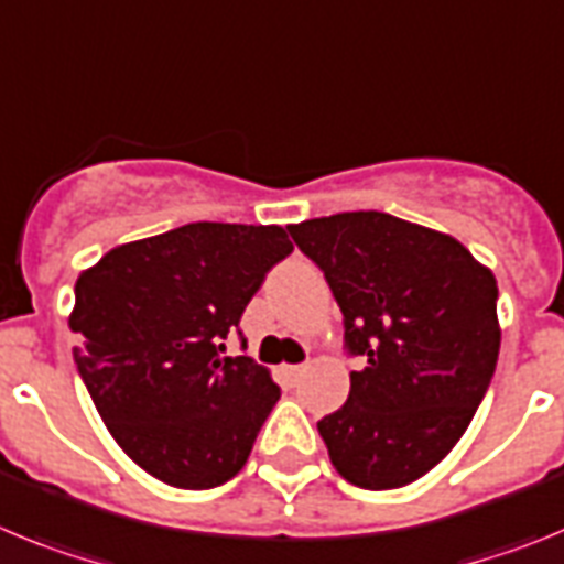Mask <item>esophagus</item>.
Masks as SVG:
<instances>
[{"instance_id": "esophagus-1", "label": "esophagus", "mask_w": 564, "mask_h": 564, "mask_svg": "<svg viewBox=\"0 0 564 564\" xmlns=\"http://www.w3.org/2000/svg\"><path fill=\"white\" fill-rule=\"evenodd\" d=\"M306 370H308V362H303V365H286V368H283V373H286V377H292V379H297V377H303Z\"/></svg>"}]
</instances>
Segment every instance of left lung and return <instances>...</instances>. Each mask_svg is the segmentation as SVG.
<instances>
[{"instance_id":"obj_1","label":"left lung","mask_w":564,"mask_h":564,"mask_svg":"<svg viewBox=\"0 0 564 564\" xmlns=\"http://www.w3.org/2000/svg\"><path fill=\"white\" fill-rule=\"evenodd\" d=\"M317 263L362 357L351 393L317 421L334 469L359 489H399L449 455L500 351L497 281L458 238L390 213L289 225Z\"/></svg>"}]
</instances>
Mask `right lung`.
Instances as JSON below:
<instances>
[{"instance_id":"right-lung-1","label":"right lung","mask_w":564,"mask_h":564,"mask_svg":"<svg viewBox=\"0 0 564 564\" xmlns=\"http://www.w3.org/2000/svg\"><path fill=\"white\" fill-rule=\"evenodd\" d=\"M289 252L278 225L194 221L115 247L75 281L80 379L111 438L162 484L213 489L245 469L281 388L256 359L221 354Z\"/></svg>"}]
</instances>
